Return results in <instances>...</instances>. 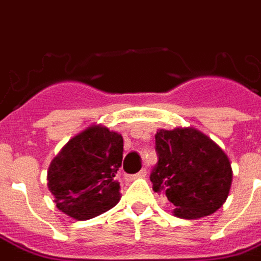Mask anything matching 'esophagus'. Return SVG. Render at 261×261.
<instances>
[{"instance_id": "34e87169", "label": "esophagus", "mask_w": 261, "mask_h": 261, "mask_svg": "<svg viewBox=\"0 0 261 261\" xmlns=\"http://www.w3.org/2000/svg\"><path fill=\"white\" fill-rule=\"evenodd\" d=\"M145 176H146V169H141L138 173L133 174V176H127V177H128V180H134V178H141L145 177Z\"/></svg>"}]
</instances>
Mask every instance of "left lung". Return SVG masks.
<instances>
[{
	"label": "left lung",
	"instance_id": "obj_1",
	"mask_svg": "<svg viewBox=\"0 0 261 261\" xmlns=\"http://www.w3.org/2000/svg\"><path fill=\"white\" fill-rule=\"evenodd\" d=\"M159 163L150 173L154 192L171 203L173 215L196 219L218 210L230 191L233 172L226 153L194 127L155 134Z\"/></svg>",
	"mask_w": 261,
	"mask_h": 261
}]
</instances>
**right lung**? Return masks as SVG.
I'll return each instance as SVG.
<instances>
[{
  "instance_id": "add662e5",
  "label": "right lung",
  "mask_w": 261,
  "mask_h": 261,
  "mask_svg": "<svg viewBox=\"0 0 261 261\" xmlns=\"http://www.w3.org/2000/svg\"><path fill=\"white\" fill-rule=\"evenodd\" d=\"M123 160V137L96 124L75 135L50 164L47 187L59 210L87 221L120 200L116 173Z\"/></svg>"
}]
</instances>
